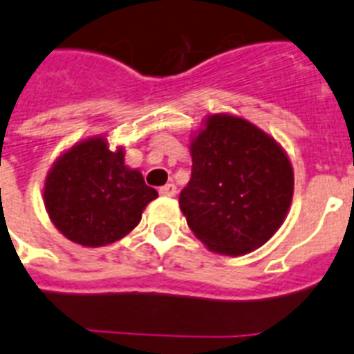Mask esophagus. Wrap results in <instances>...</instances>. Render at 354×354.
Masks as SVG:
<instances>
[{
    "mask_svg": "<svg viewBox=\"0 0 354 354\" xmlns=\"http://www.w3.org/2000/svg\"><path fill=\"white\" fill-rule=\"evenodd\" d=\"M160 194H162V196H169V198L176 196V185H174V183H167V185H163L162 189H160Z\"/></svg>",
    "mask_w": 354,
    "mask_h": 354,
    "instance_id": "obj_1",
    "label": "esophagus"
}]
</instances>
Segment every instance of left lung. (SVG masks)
<instances>
[{
    "label": "left lung",
    "mask_w": 354,
    "mask_h": 354,
    "mask_svg": "<svg viewBox=\"0 0 354 354\" xmlns=\"http://www.w3.org/2000/svg\"><path fill=\"white\" fill-rule=\"evenodd\" d=\"M192 176L180 209L209 251L242 257L286 222L295 171L280 143L242 116L209 114L191 134Z\"/></svg>",
    "instance_id": "obj_1"
}]
</instances>
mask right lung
Listing matches in <instances>:
<instances>
[{
	"mask_svg": "<svg viewBox=\"0 0 354 354\" xmlns=\"http://www.w3.org/2000/svg\"><path fill=\"white\" fill-rule=\"evenodd\" d=\"M158 192L142 172L125 165V147L107 136L83 138L56 158L43 183L50 222L71 242L103 247L122 240L140 223Z\"/></svg>",
	"mask_w": 354,
	"mask_h": 354,
	"instance_id": "obj_1",
	"label": "right lung"
}]
</instances>
